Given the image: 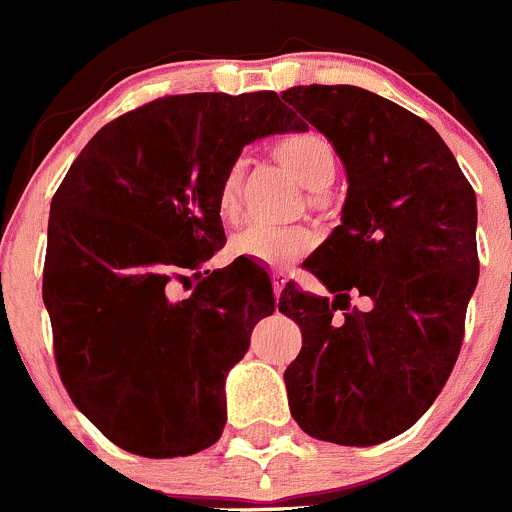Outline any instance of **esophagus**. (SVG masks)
Wrapping results in <instances>:
<instances>
[{
  "label": "esophagus",
  "instance_id": "obj_1",
  "mask_svg": "<svg viewBox=\"0 0 512 512\" xmlns=\"http://www.w3.org/2000/svg\"><path fill=\"white\" fill-rule=\"evenodd\" d=\"M272 290H275V295L280 297V292H282V287H285V282H287V275L285 272H272Z\"/></svg>",
  "mask_w": 512,
  "mask_h": 512
}]
</instances>
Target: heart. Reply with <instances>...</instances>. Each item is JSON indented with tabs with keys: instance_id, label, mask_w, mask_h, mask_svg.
I'll return each mask as SVG.
<instances>
[{
	"instance_id": "heart-1",
	"label": "heart",
	"mask_w": 512,
	"mask_h": 512,
	"mask_svg": "<svg viewBox=\"0 0 512 512\" xmlns=\"http://www.w3.org/2000/svg\"><path fill=\"white\" fill-rule=\"evenodd\" d=\"M272 157L312 192H325L337 177V152L332 142L322 137L320 132L305 130L280 137L272 145ZM242 177H245V167H242V162H235L225 172L220 190H217V215L227 225H232L240 215ZM312 247H315V232L307 230V227H287V230L247 227L232 242L235 255L250 257L252 262L265 267L292 265L300 257H305Z\"/></svg>"
}]
</instances>
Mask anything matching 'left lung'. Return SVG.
<instances>
[{
	"mask_svg": "<svg viewBox=\"0 0 512 512\" xmlns=\"http://www.w3.org/2000/svg\"><path fill=\"white\" fill-rule=\"evenodd\" d=\"M282 99L332 142L350 185L342 222L305 260L335 300L290 282L277 302L302 330L290 413L317 440L385 443L423 418L458 360L480 270L475 192L443 137L380 94L310 84Z\"/></svg>",
	"mask_w": 512,
	"mask_h": 512,
	"instance_id": "left-lung-1",
	"label": "left lung"
}]
</instances>
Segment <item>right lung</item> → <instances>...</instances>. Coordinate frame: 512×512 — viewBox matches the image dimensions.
Masks as SVG:
<instances>
[{
    "label": "right lung",
    "instance_id": "add662e5",
    "mask_svg": "<svg viewBox=\"0 0 512 512\" xmlns=\"http://www.w3.org/2000/svg\"><path fill=\"white\" fill-rule=\"evenodd\" d=\"M305 127L275 92L160 97L104 124L54 192L42 282L54 360L72 403L127 453L220 440L225 377L275 295L250 265L202 272L225 245L217 190L250 142Z\"/></svg>",
    "mask_w": 512,
    "mask_h": 512
}]
</instances>
